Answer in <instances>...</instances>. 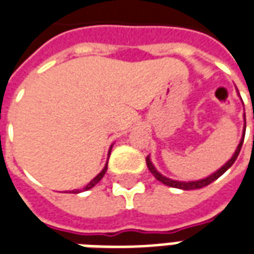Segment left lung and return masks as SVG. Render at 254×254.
Segmentation results:
<instances>
[{
	"mask_svg": "<svg viewBox=\"0 0 254 254\" xmlns=\"http://www.w3.org/2000/svg\"><path fill=\"white\" fill-rule=\"evenodd\" d=\"M245 127H246V120H245ZM244 138H245V129H244V134H242V138H241L240 144H238V147H237V149H235L234 155H233V158L226 163L224 166H222L220 169H219L218 171H215L213 174H211L209 177H207V178H202V180H198V181H190V182H182V181H174V180H170V178H167V177L162 176L159 171L156 170L154 167V165H152V162H151V159H149V156H147V159H145V162H147V166H148L149 171L152 173V176L158 180V181H160L162 184H165V185H167V187H171V188H178V189H184V190H193V189H201V188L207 187V185H209V184H212L215 180H218L219 177L222 176V174H224L226 171L229 170L230 167L233 166V163L235 162V159L238 158V155H240V151L241 148H242V144H244Z\"/></svg>",
	"mask_w": 254,
	"mask_h": 254,
	"instance_id": "left-lung-1",
	"label": "left lung"
}]
</instances>
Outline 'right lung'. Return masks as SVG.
<instances>
[{
	"label": "right lung",
	"mask_w": 254,
	"mask_h": 254,
	"mask_svg": "<svg viewBox=\"0 0 254 254\" xmlns=\"http://www.w3.org/2000/svg\"><path fill=\"white\" fill-rule=\"evenodd\" d=\"M110 151H111V148H110ZM110 151H109V156H110ZM106 171H107V163H106V166H105V167H103V170L100 171L99 174L95 177L94 180L89 182L87 187L84 188V190H88V189H91V188H94L95 185H96V184H98V182H99L100 180L103 178V176H105V174H106ZM72 193H78V190H72Z\"/></svg>",
	"instance_id": "add662e5"
}]
</instances>
